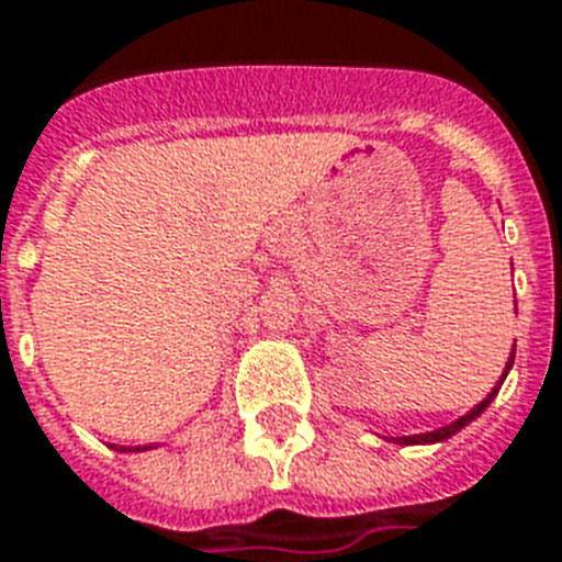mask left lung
<instances>
[{
    "label": "left lung",
    "mask_w": 562,
    "mask_h": 562,
    "mask_svg": "<svg viewBox=\"0 0 562 562\" xmlns=\"http://www.w3.org/2000/svg\"><path fill=\"white\" fill-rule=\"evenodd\" d=\"M516 352V350H514ZM514 352H510V361H507V368H505V373H502V379H498V384L505 382V375H507V370L514 368ZM498 393V387H493V393H490L487 400L484 402H479V405H475V408L470 411V414H463L461 419H454L452 426H446V428H440V431H431V435H414V437H396V440H400V443H435V440H446V437H452L454 431H461L463 426H467V423H470V419H475L481 414V411L487 408L490 402H493V396H496Z\"/></svg>",
    "instance_id": "8db88e82"
}]
</instances>
